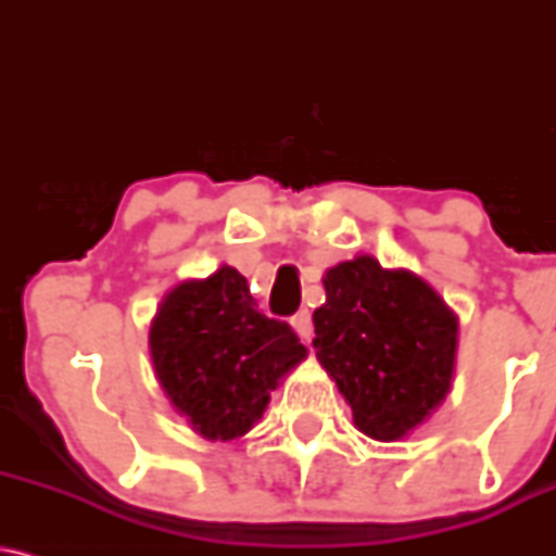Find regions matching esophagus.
<instances>
[{"label":"esophagus","instance_id":"esophagus-1","mask_svg":"<svg viewBox=\"0 0 556 556\" xmlns=\"http://www.w3.org/2000/svg\"><path fill=\"white\" fill-rule=\"evenodd\" d=\"M290 324H292V329L298 331V337L303 339V342H311V337H313V318H311V313H307V311L295 313Z\"/></svg>","mask_w":556,"mask_h":556}]
</instances>
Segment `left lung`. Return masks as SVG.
<instances>
[{"instance_id": "left-lung-1", "label": "left lung", "mask_w": 556, "mask_h": 556, "mask_svg": "<svg viewBox=\"0 0 556 556\" xmlns=\"http://www.w3.org/2000/svg\"><path fill=\"white\" fill-rule=\"evenodd\" d=\"M324 287L313 350L354 427L378 443L409 438L451 393L458 316L419 274L370 253L326 269Z\"/></svg>"}]
</instances>
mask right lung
I'll return each instance as SVG.
<instances>
[{
  "mask_svg": "<svg viewBox=\"0 0 556 556\" xmlns=\"http://www.w3.org/2000/svg\"><path fill=\"white\" fill-rule=\"evenodd\" d=\"M152 370L173 409L210 443L261 422L271 391L307 357L298 333L266 318L238 269L184 279L150 324Z\"/></svg>",
  "mask_w": 556,
  "mask_h": 556,
  "instance_id": "1",
  "label": "right lung"
}]
</instances>
